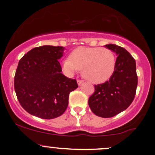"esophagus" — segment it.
<instances>
[{
  "label": "esophagus",
  "mask_w": 155,
  "mask_h": 155,
  "mask_svg": "<svg viewBox=\"0 0 155 155\" xmlns=\"http://www.w3.org/2000/svg\"><path fill=\"white\" fill-rule=\"evenodd\" d=\"M82 82H83V81H82V80H79V79L77 80V83H78V84H79V85H81Z\"/></svg>",
  "instance_id": "obj_1"
}]
</instances>
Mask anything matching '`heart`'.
I'll list each match as a JSON object with an SVG mask.
<instances>
[{
	"label": "heart",
	"instance_id": "heart-1",
	"mask_svg": "<svg viewBox=\"0 0 155 155\" xmlns=\"http://www.w3.org/2000/svg\"><path fill=\"white\" fill-rule=\"evenodd\" d=\"M116 56L113 51L105 48H76L71 58L62 62L63 71L68 76H73L82 70V76L89 82L99 84L106 82L114 72Z\"/></svg>",
	"mask_w": 155,
	"mask_h": 155
}]
</instances>
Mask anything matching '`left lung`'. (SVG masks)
<instances>
[{
  "mask_svg": "<svg viewBox=\"0 0 155 155\" xmlns=\"http://www.w3.org/2000/svg\"><path fill=\"white\" fill-rule=\"evenodd\" d=\"M117 53L114 72L108 81L95 85L88 105L97 116L108 118L127 108L134 99L137 87L135 59L125 49L117 45H105Z\"/></svg>",
  "mask_w": 155,
  "mask_h": 155,
  "instance_id": "1",
  "label": "left lung"
}]
</instances>
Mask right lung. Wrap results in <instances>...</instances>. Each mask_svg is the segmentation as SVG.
<instances>
[{
    "label": "right lung",
    "instance_id": "obj_1",
    "mask_svg": "<svg viewBox=\"0 0 155 155\" xmlns=\"http://www.w3.org/2000/svg\"><path fill=\"white\" fill-rule=\"evenodd\" d=\"M64 48L38 47L19 61L14 79L16 96L23 108L41 119L61 116L68 105L69 94L78 87L76 79L61 73L58 59Z\"/></svg>",
    "mask_w": 155,
    "mask_h": 155
}]
</instances>
